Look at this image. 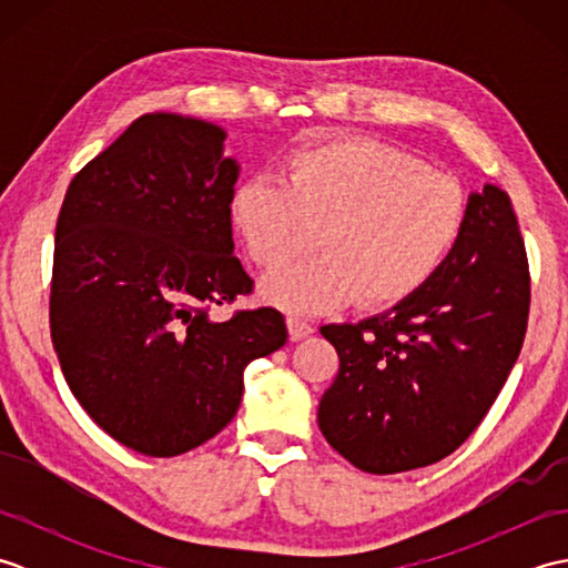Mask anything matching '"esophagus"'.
Wrapping results in <instances>:
<instances>
[{"instance_id": "34e87169", "label": "esophagus", "mask_w": 568, "mask_h": 568, "mask_svg": "<svg viewBox=\"0 0 568 568\" xmlns=\"http://www.w3.org/2000/svg\"><path fill=\"white\" fill-rule=\"evenodd\" d=\"M312 332H315V327H312L310 322L300 320V317H295V315L287 317V334H291V339H293V342L305 339V336H310Z\"/></svg>"}]
</instances>
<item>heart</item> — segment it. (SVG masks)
Here are the masks:
<instances>
[{
  "instance_id": "1",
  "label": "heart",
  "mask_w": 568,
  "mask_h": 568,
  "mask_svg": "<svg viewBox=\"0 0 568 568\" xmlns=\"http://www.w3.org/2000/svg\"><path fill=\"white\" fill-rule=\"evenodd\" d=\"M468 202L454 178L373 141H332L295 155L287 183L248 178L234 190L232 222L253 263L283 268L317 244L322 256L263 283L293 315H322L358 297L390 307L437 275L466 232Z\"/></svg>"
}]
</instances>
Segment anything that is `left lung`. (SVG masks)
Wrapping results in <instances>:
<instances>
[{
	"mask_svg": "<svg viewBox=\"0 0 568 568\" xmlns=\"http://www.w3.org/2000/svg\"><path fill=\"white\" fill-rule=\"evenodd\" d=\"M529 315L527 253L508 192L468 195L454 256L405 303L327 324L339 373L317 422L366 474H403L462 446L508 381Z\"/></svg>",
	"mask_w": 568,
	"mask_h": 568,
	"instance_id": "1",
	"label": "left lung"
}]
</instances>
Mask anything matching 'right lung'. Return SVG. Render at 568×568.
<instances>
[{"label": "right lung", "instance_id": "right-lung-1", "mask_svg": "<svg viewBox=\"0 0 568 568\" xmlns=\"http://www.w3.org/2000/svg\"><path fill=\"white\" fill-rule=\"evenodd\" d=\"M226 131L139 116L72 178L55 224L51 339L72 395L119 444L178 456L220 434L244 371L287 342L273 307L226 322L253 281L234 256Z\"/></svg>", "mask_w": 568, "mask_h": 568}]
</instances>
